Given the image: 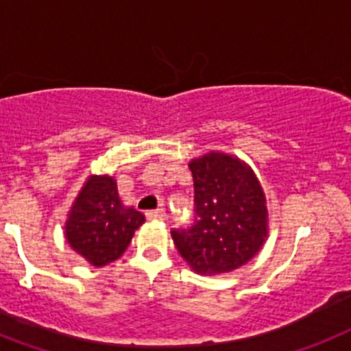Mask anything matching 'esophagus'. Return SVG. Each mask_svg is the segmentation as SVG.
I'll return each mask as SVG.
<instances>
[{"instance_id": "1", "label": "esophagus", "mask_w": 351, "mask_h": 351, "mask_svg": "<svg viewBox=\"0 0 351 351\" xmlns=\"http://www.w3.org/2000/svg\"><path fill=\"white\" fill-rule=\"evenodd\" d=\"M146 217H148V219L162 221V219H166V212L162 210V208H155V210L146 212Z\"/></svg>"}]
</instances>
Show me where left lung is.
<instances>
[{"label":"left lung","instance_id":"8db88e82","mask_svg":"<svg viewBox=\"0 0 351 351\" xmlns=\"http://www.w3.org/2000/svg\"><path fill=\"white\" fill-rule=\"evenodd\" d=\"M189 169L196 223L171 232L173 243L198 275L239 269L261 252L269 234L261 182L246 162L223 152L193 158Z\"/></svg>","mask_w":351,"mask_h":351}]
</instances>
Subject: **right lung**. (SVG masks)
<instances>
[{"mask_svg": "<svg viewBox=\"0 0 351 351\" xmlns=\"http://www.w3.org/2000/svg\"><path fill=\"white\" fill-rule=\"evenodd\" d=\"M144 214L126 207L110 175H90L67 212L64 235L78 255L96 267L117 261L128 248Z\"/></svg>", "mask_w": 351, "mask_h": 351, "instance_id": "right-lung-1", "label": "right lung"}]
</instances>
